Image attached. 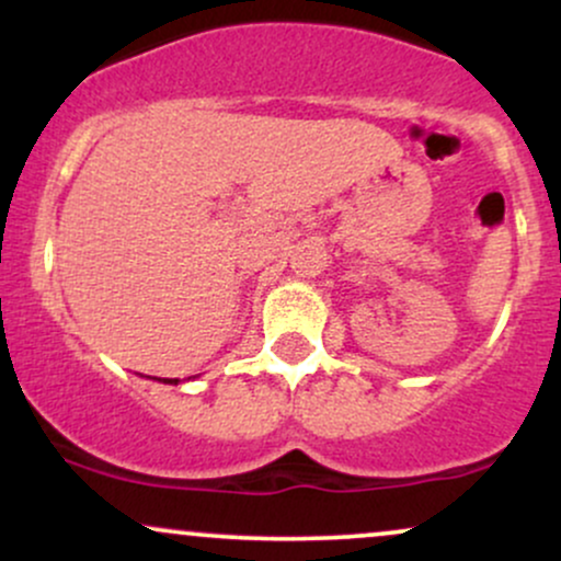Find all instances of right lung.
I'll return each mask as SVG.
<instances>
[{
	"instance_id": "add662e5",
	"label": "right lung",
	"mask_w": 561,
	"mask_h": 561,
	"mask_svg": "<svg viewBox=\"0 0 561 561\" xmlns=\"http://www.w3.org/2000/svg\"><path fill=\"white\" fill-rule=\"evenodd\" d=\"M165 382H171V385H176V382H179V379H165Z\"/></svg>"
}]
</instances>
